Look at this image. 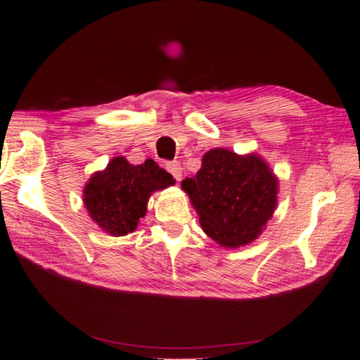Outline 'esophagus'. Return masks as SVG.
Masks as SVG:
<instances>
[{"label":"esophagus","mask_w":360,"mask_h":360,"mask_svg":"<svg viewBox=\"0 0 360 360\" xmlns=\"http://www.w3.org/2000/svg\"><path fill=\"white\" fill-rule=\"evenodd\" d=\"M165 167H167V172L172 174L176 181H181V178H182V168H181V165H179L178 162H167Z\"/></svg>","instance_id":"34e87169"}]
</instances>
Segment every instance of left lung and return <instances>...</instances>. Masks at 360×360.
Masks as SVG:
<instances>
[{
  "mask_svg": "<svg viewBox=\"0 0 360 360\" xmlns=\"http://www.w3.org/2000/svg\"><path fill=\"white\" fill-rule=\"evenodd\" d=\"M203 231L219 245L238 248L254 241L276 208L278 181L257 155L212 149L202 169L182 181Z\"/></svg>",
  "mask_w": 360,
  "mask_h": 360,
  "instance_id": "left-lung-1",
  "label": "left lung"
}]
</instances>
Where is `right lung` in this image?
Instances as JSON below:
<instances>
[{
    "mask_svg": "<svg viewBox=\"0 0 360 360\" xmlns=\"http://www.w3.org/2000/svg\"><path fill=\"white\" fill-rule=\"evenodd\" d=\"M173 182V176L152 158L141 165H130L124 157H115L85 186L84 203L103 230L124 236L135 230L139 217L146 214L150 193Z\"/></svg>",
    "mask_w": 360,
    "mask_h": 360,
    "instance_id": "1",
    "label": "right lung"
}]
</instances>
